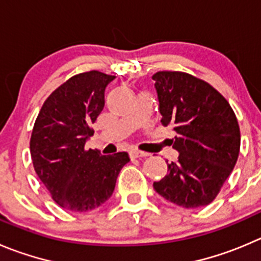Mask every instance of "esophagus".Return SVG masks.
<instances>
[{
    "label": "esophagus",
    "mask_w": 261,
    "mask_h": 261,
    "mask_svg": "<svg viewBox=\"0 0 261 261\" xmlns=\"http://www.w3.org/2000/svg\"><path fill=\"white\" fill-rule=\"evenodd\" d=\"M129 155H130V158L132 159H137V158H146V156H148V153L143 152V151H140V150H132L130 152H129Z\"/></svg>",
    "instance_id": "34e87169"
}]
</instances>
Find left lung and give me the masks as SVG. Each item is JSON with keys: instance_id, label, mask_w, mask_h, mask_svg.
Here are the masks:
<instances>
[{"instance_id": "1", "label": "left lung", "mask_w": 261, "mask_h": 261, "mask_svg": "<svg viewBox=\"0 0 261 261\" xmlns=\"http://www.w3.org/2000/svg\"><path fill=\"white\" fill-rule=\"evenodd\" d=\"M152 79L161 124L173 126V148L179 152L153 188L178 206H206L237 163L241 135L234 111L214 87L191 74L158 71Z\"/></svg>"}]
</instances>
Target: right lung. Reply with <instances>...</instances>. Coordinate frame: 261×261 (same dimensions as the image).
<instances>
[{
    "mask_svg": "<svg viewBox=\"0 0 261 261\" xmlns=\"http://www.w3.org/2000/svg\"><path fill=\"white\" fill-rule=\"evenodd\" d=\"M115 76L92 70L76 74L47 97L31 137L34 170L59 206L84 213L111 197L126 152L86 150L91 124L105 106V88Z\"/></svg>",
    "mask_w": 261,
    "mask_h": 261,
    "instance_id": "add662e5",
    "label": "right lung"
}]
</instances>
